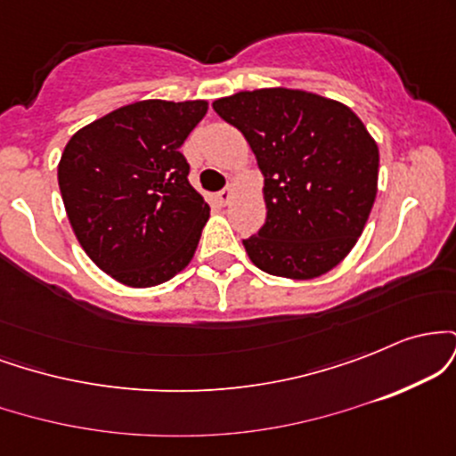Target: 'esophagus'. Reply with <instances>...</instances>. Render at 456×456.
<instances>
[{
    "instance_id": "esophagus-1",
    "label": "esophagus",
    "mask_w": 456,
    "mask_h": 456,
    "mask_svg": "<svg viewBox=\"0 0 456 456\" xmlns=\"http://www.w3.org/2000/svg\"><path fill=\"white\" fill-rule=\"evenodd\" d=\"M232 197H233V186H227V188H223L221 192H216L218 203H223V206H227V203L232 201Z\"/></svg>"
}]
</instances>
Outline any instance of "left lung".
Masks as SVG:
<instances>
[{
	"instance_id": "left-lung-1",
	"label": "left lung",
	"mask_w": 456,
	"mask_h": 456,
	"mask_svg": "<svg viewBox=\"0 0 456 456\" xmlns=\"http://www.w3.org/2000/svg\"><path fill=\"white\" fill-rule=\"evenodd\" d=\"M212 107L244 134L265 177L268 216L242 240L250 261L297 281L341 264L378 195L379 150L358 115L287 87L240 92Z\"/></svg>"
}]
</instances>
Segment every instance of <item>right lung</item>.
Returning <instances> with one entry per match:
<instances>
[{"mask_svg": "<svg viewBox=\"0 0 456 456\" xmlns=\"http://www.w3.org/2000/svg\"><path fill=\"white\" fill-rule=\"evenodd\" d=\"M206 111V101H141L68 141L57 167L68 221L115 281L154 287L191 264L210 206L180 148Z\"/></svg>", "mask_w": 456, "mask_h": 456, "instance_id": "add662e5", "label": "right lung"}]
</instances>
